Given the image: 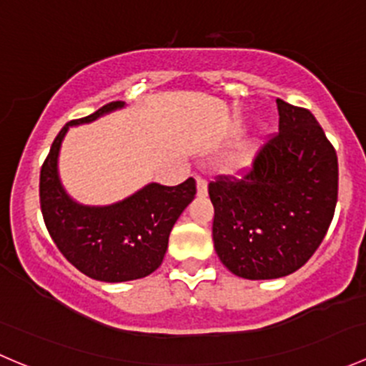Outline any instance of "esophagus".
<instances>
[{"mask_svg": "<svg viewBox=\"0 0 366 366\" xmlns=\"http://www.w3.org/2000/svg\"><path fill=\"white\" fill-rule=\"evenodd\" d=\"M197 189H198V194H200V197H205L207 194V180L202 179V177H198L197 179Z\"/></svg>", "mask_w": 366, "mask_h": 366, "instance_id": "34e87169", "label": "esophagus"}]
</instances>
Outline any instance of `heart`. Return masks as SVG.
<instances>
[{
  "mask_svg": "<svg viewBox=\"0 0 366 366\" xmlns=\"http://www.w3.org/2000/svg\"><path fill=\"white\" fill-rule=\"evenodd\" d=\"M253 152H254V143H248V145L242 149V156H244V157H249Z\"/></svg>",
  "mask_w": 366,
  "mask_h": 366,
  "instance_id": "b5f03b06",
  "label": "heart"
}]
</instances>
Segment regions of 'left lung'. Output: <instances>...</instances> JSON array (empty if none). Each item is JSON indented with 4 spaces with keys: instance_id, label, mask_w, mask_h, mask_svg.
<instances>
[{
    "instance_id": "left-lung-1",
    "label": "left lung",
    "mask_w": 366,
    "mask_h": 366,
    "mask_svg": "<svg viewBox=\"0 0 366 366\" xmlns=\"http://www.w3.org/2000/svg\"><path fill=\"white\" fill-rule=\"evenodd\" d=\"M280 132L242 179L209 184L217 257L235 276L292 274L322 242L338 198V159L308 109L276 99Z\"/></svg>"
}]
</instances>
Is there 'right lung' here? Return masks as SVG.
Here are the masks:
<instances>
[{"label":"right lung","mask_w":366,"mask_h":366,"mask_svg":"<svg viewBox=\"0 0 366 366\" xmlns=\"http://www.w3.org/2000/svg\"><path fill=\"white\" fill-rule=\"evenodd\" d=\"M124 106V101L109 102L65 124L40 169V207L54 244L83 274L108 283L145 278L156 271L173 224L197 194L194 179L172 187L150 182L112 205H83L65 191L58 156L69 127L90 124Z\"/></svg>","instance_id":"right-lung-1"}]
</instances>
